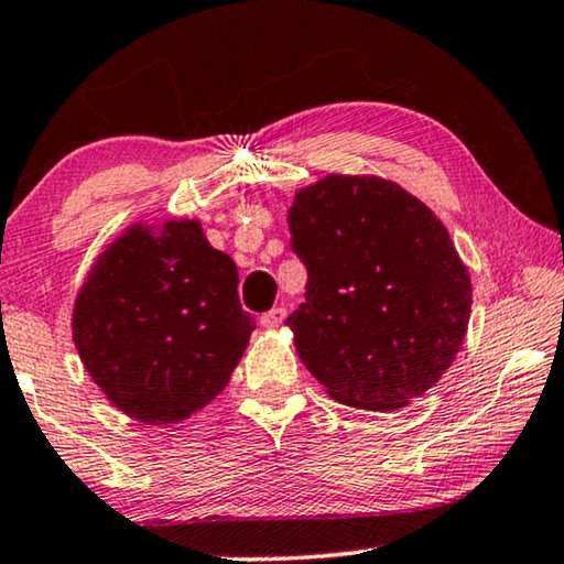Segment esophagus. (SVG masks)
Returning a JSON list of instances; mask_svg holds the SVG:
<instances>
[{"instance_id": "obj_1", "label": "esophagus", "mask_w": 564, "mask_h": 564, "mask_svg": "<svg viewBox=\"0 0 564 564\" xmlns=\"http://www.w3.org/2000/svg\"><path fill=\"white\" fill-rule=\"evenodd\" d=\"M284 318H288V311H284V307H272V311H267L264 315H261L259 323L264 328H274V326H280Z\"/></svg>"}]
</instances>
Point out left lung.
<instances>
[{
  "label": "left lung",
  "mask_w": 564,
  "mask_h": 564,
  "mask_svg": "<svg viewBox=\"0 0 564 564\" xmlns=\"http://www.w3.org/2000/svg\"><path fill=\"white\" fill-rule=\"evenodd\" d=\"M288 223L307 284L284 323L330 398L395 411L438 382L473 305L442 220L398 184L330 174L297 192Z\"/></svg>",
  "instance_id": "left-lung-1"
}]
</instances>
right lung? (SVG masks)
<instances>
[{
    "instance_id": "obj_1",
    "label": "right lung",
    "mask_w": 564,
    "mask_h": 564,
    "mask_svg": "<svg viewBox=\"0 0 564 564\" xmlns=\"http://www.w3.org/2000/svg\"><path fill=\"white\" fill-rule=\"evenodd\" d=\"M76 351L107 398L151 426L176 423L226 388L257 328L238 269L197 220L115 238L74 307Z\"/></svg>"
}]
</instances>
